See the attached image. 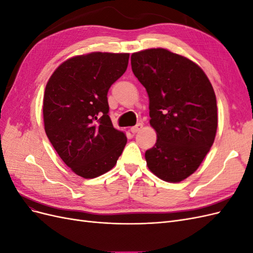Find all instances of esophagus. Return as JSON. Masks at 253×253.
I'll return each mask as SVG.
<instances>
[{
	"label": "esophagus",
	"instance_id": "obj_1",
	"mask_svg": "<svg viewBox=\"0 0 253 253\" xmlns=\"http://www.w3.org/2000/svg\"><path fill=\"white\" fill-rule=\"evenodd\" d=\"M142 124H137L136 126H132L131 128H129V131H131L133 134H136V133H138L140 129L142 128Z\"/></svg>",
	"mask_w": 253,
	"mask_h": 253
}]
</instances>
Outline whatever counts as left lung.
Wrapping results in <instances>:
<instances>
[{"instance_id":"left-lung-1","label":"left lung","mask_w":253,"mask_h":253,"mask_svg":"<svg viewBox=\"0 0 253 253\" xmlns=\"http://www.w3.org/2000/svg\"><path fill=\"white\" fill-rule=\"evenodd\" d=\"M135 77L147 89L157 141L145 151L152 173L179 182L200 167L215 138L216 97L202 68L165 48L131 56Z\"/></svg>"}]
</instances>
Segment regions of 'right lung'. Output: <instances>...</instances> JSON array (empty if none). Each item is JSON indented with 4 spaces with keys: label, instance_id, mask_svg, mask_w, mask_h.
Segmentation results:
<instances>
[{
    "label": "right lung",
    "instance_id": "1",
    "mask_svg": "<svg viewBox=\"0 0 253 253\" xmlns=\"http://www.w3.org/2000/svg\"><path fill=\"white\" fill-rule=\"evenodd\" d=\"M128 57L91 52L71 58L45 87V133L61 159L81 177L110 171L126 144L125 133L113 126L108 91L126 71Z\"/></svg>",
    "mask_w": 253,
    "mask_h": 253
}]
</instances>
